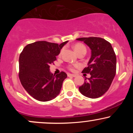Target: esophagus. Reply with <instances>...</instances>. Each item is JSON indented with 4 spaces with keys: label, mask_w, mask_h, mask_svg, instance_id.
<instances>
[{
    "label": "esophagus",
    "mask_w": 133,
    "mask_h": 133,
    "mask_svg": "<svg viewBox=\"0 0 133 133\" xmlns=\"http://www.w3.org/2000/svg\"><path fill=\"white\" fill-rule=\"evenodd\" d=\"M68 76L69 77H76V74H68Z\"/></svg>",
    "instance_id": "obj_1"
}]
</instances>
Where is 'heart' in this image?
Segmentation results:
<instances>
[{"label":"heart","instance_id":"obj_1","mask_svg":"<svg viewBox=\"0 0 133 133\" xmlns=\"http://www.w3.org/2000/svg\"><path fill=\"white\" fill-rule=\"evenodd\" d=\"M73 48H74V50L77 54H79V53L82 52H86V47L84 46V45H83L81 43H77L75 45H74L73 46ZM71 69H72V68H71Z\"/></svg>","mask_w":133,"mask_h":133}]
</instances>
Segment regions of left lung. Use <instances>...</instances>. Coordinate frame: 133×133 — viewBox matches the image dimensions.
Returning a JSON list of instances; mask_svg holds the SVG:
<instances>
[{"mask_svg":"<svg viewBox=\"0 0 133 133\" xmlns=\"http://www.w3.org/2000/svg\"><path fill=\"white\" fill-rule=\"evenodd\" d=\"M82 41L91 50L88 67L83 73L91 74L83 84L79 88L81 93L86 97L95 99L103 96L109 89L116 72V57L112 45L100 37H82Z\"/></svg>","mask_w":133,"mask_h":133,"instance_id":"obj_1","label":"left lung"}]
</instances>
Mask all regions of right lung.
<instances>
[{
  "label": "right lung",
  "mask_w": 133,
  "mask_h": 133,
  "mask_svg": "<svg viewBox=\"0 0 133 133\" xmlns=\"http://www.w3.org/2000/svg\"><path fill=\"white\" fill-rule=\"evenodd\" d=\"M68 41L61 44L37 41L28 44L19 56V79L24 89L32 97L40 101H48L60 93L62 82L67 77L61 72L54 75L50 64Z\"/></svg>",
  "instance_id": "right-lung-1"
}]
</instances>
